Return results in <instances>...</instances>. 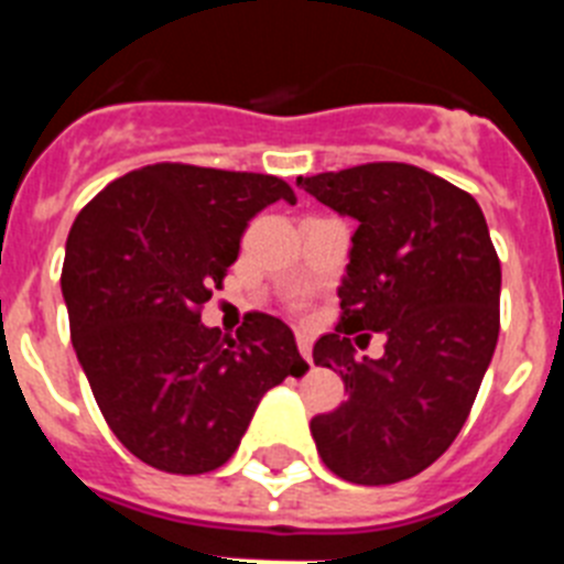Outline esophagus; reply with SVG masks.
Returning a JSON list of instances; mask_svg holds the SVG:
<instances>
[{
  "label": "esophagus",
  "instance_id": "obj_1",
  "mask_svg": "<svg viewBox=\"0 0 564 564\" xmlns=\"http://www.w3.org/2000/svg\"><path fill=\"white\" fill-rule=\"evenodd\" d=\"M296 344H299V352H302V358L313 364V341H311V336H307V333H296Z\"/></svg>",
  "mask_w": 564,
  "mask_h": 564
}]
</instances>
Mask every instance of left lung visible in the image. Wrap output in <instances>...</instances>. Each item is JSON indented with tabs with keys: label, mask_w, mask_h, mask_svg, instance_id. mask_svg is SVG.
<instances>
[{
	"label": "left lung",
	"mask_w": 564,
	"mask_h": 564,
	"mask_svg": "<svg viewBox=\"0 0 564 564\" xmlns=\"http://www.w3.org/2000/svg\"><path fill=\"white\" fill-rule=\"evenodd\" d=\"M318 203L352 217L341 322L313 361L350 398L311 421L316 449L358 486L410 480L449 449L466 423L500 333V259L471 194L410 163L296 177ZM370 332L381 359L355 358Z\"/></svg>",
	"instance_id": "1"
}]
</instances>
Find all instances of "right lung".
<instances>
[{
	"label": "right lung",
	"mask_w": 564,
	"mask_h": 564,
	"mask_svg": "<svg viewBox=\"0 0 564 564\" xmlns=\"http://www.w3.org/2000/svg\"><path fill=\"white\" fill-rule=\"evenodd\" d=\"M276 200L296 197L273 174L154 163L109 183L69 228L73 350L109 430L147 466L220 468L262 395L305 376L282 318L248 313L234 338L200 322L248 220Z\"/></svg>",
	"instance_id": "1"
}]
</instances>
